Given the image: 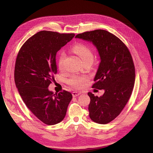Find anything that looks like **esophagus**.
<instances>
[{"label":"esophagus","mask_w":153,"mask_h":153,"mask_svg":"<svg viewBox=\"0 0 153 153\" xmlns=\"http://www.w3.org/2000/svg\"><path fill=\"white\" fill-rule=\"evenodd\" d=\"M80 94V92H72V95L73 97H76V96H79Z\"/></svg>","instance_id":"obj_1"}]
</instances>
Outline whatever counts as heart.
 <instances>
[{
	"label": "heart",
	"instance_id": "heart-1",
	"mask_svg": "<svg viewBox=\"0 0 153 153\" xmlns=\"http://www.w3.org/2000/svg\"><path fill=\"white\" fill-rule=\"evenodd\" d=\"M73 50L76 53L80 55L83 61L89 58H93V55L91 50L87 45L82 43L76 44L73 47ZM65 57V54L61 53L60 54L59 59V67L62 69L63 67L64 59ZM88 77L87 76H78L73 75L68 80V84L75 88H82L85 85V83L87 81Z\"/></svg>",
	"mask_w": 153,
	"mask_h": 153
}]
</instances>
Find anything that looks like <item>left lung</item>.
I'll list each match as a JSON object with an SVG mask.
<instances>
[{
  "label": "left lung",
  "instance_id": "obj_1",
  "mask_svg": "<svg viewBox=\"0 0 153 153\" xmlns=\"http://www.w3.org/2000/svg\"><path fill=\"white\" fill-rule=\"evenodd\" d=\"M75 38L92 43L98 52L100 63L92 88L105 92L100 97L88 92V109L92 121L107 124L118 116L130 98L135 79L132 57L123 41L106 30L85 32Z\"/></svg>",
  "mask_w": 153,
  "mask_h": 153
}]
</instances>
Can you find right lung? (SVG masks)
I'll return each instance as SVG.
<instances>
[{
	"label": "right lung",
	"mask_w": 153,
	"mask_h": 153,
	"mask_svg": "<svg viewBox=\"0 0 153 153\" xmlns=\"http://www.w3.org/2000/svg\"><path fill=\"white\" fill-rule=\"evenodd\" d=\"M74 36L75 34L40 31L26 41L17 55L16 87L27 108L47 125L62 121L72 99L70 92L54 94L48 87L57 73V52Z\"/></svg>",
	"instance_id": "add662e5"
}]
</instances>
